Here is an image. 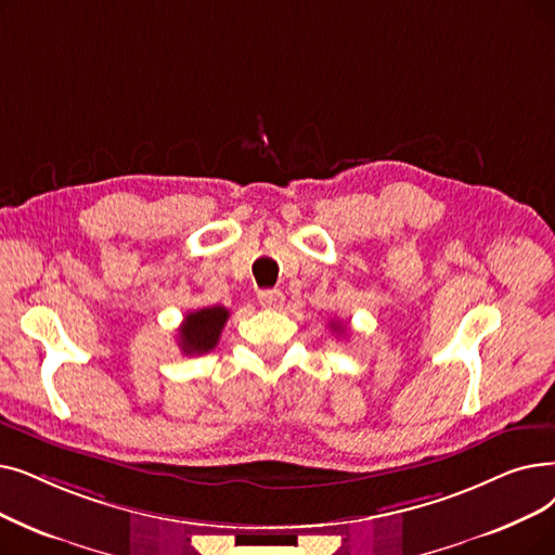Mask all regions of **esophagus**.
Listing matches in <instances>:
<instances>
[{
    "instance_id": "1",
    "label": "esophagus",
    "mask_w": 555,
    "mask_h": 555,
    "mask_svg": "<svg viewBox=\"0 0 555 555\" xmlns=\"http://www.w3.org/2000/svg\"><path fill=\"white\" fill-rule=\"evenodd\" d=\"M283 301H285V297H283L281 291H260V293H258V304H260L262 308L276 310V308L283 306Z\"/></svg>"
}]
</instances>
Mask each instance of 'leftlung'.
I'll return each mask as SVG.
<instances>
[{
	"label": "left lung",
	"mask_w": 555,
	"mask_h": 555,
	"mask_svg": "<svg viewBox=\"0 0 555 555\" xmlns=\"http://www.w3.org/2000/svg\"><path fill=\"white\" fill-rule=\"evenodd\" d=\"M331 326H333V331H337V333H345L343 324H337V322H331Z\"/></svg>",
	"instance_id": "8db88e82"
}]
</instances>
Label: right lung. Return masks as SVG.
<instances>
[{"label":"right lung","mask_w":555,"mask_h":555,"mask_svg":"<svg viewBox=\"0 0 555 555\" xmlns=\"http://www.w3.org/2000/svg\"><path fill=\"white\" fill-rule=\"evenodd\" d=\"M229 320V310L224 306H210L192 310L179 326V347L185 356L208 353L218 347L222 328Z\"/></svg>","instance_id":"right-lung-1"}]
</instances>
